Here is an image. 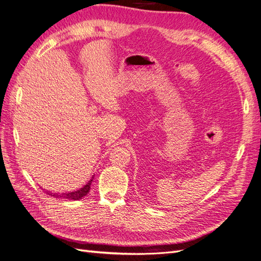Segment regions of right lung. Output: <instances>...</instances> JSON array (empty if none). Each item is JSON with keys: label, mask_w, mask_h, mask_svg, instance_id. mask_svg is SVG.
<instances>
[{"label": "right lung", "mask_w": 261, "mask_h": 261, "mask_svg": "<svg viewBox=\"0 0 261 261\" xmlns=\"http://www.w3.org/2000/svg\"><path fill=\"white\" fill-rule=\"evenodd\" d=\"M92 181H93V177L89 180V182L86 186L80 188V189H79V190L72 191V192H65V193H61V195H59V193H51V192H48V191H46V192L50 196H53V197H56V198L61 197V198L70 199V200H80V199H82L83 197H86L88 195V192L91 189V184H92Z\"/></svg>", "instance_id": "1"}]
</instances>
